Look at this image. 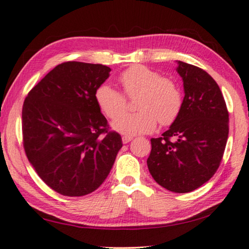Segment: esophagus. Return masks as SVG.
Segmentation results:
<instances>
[{
	"instance_id": "1",
	"label": "esophagus",
	"mask_w": 249,
	"mask_h": 249,
	"mask_svg": "<svg viewBox=\"0 0 249 249\" xmlns=\"http://www.w3.org/2000/svg\"><path fill=\"white\" fill-rule=\"evenodd\" d=\"M130 141H133V137L132 136H123L122 137V142H124V144H127Z\"/></svg>"
}]
</instances>
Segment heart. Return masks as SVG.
<instances>
[{"label":"heart","instance_id":"obj_1","mask_svg":"<svg viewBox=\"0 0 249 249\" xmlns=\"http://www.w3.org/2000/svg\"><path fill=\"white\" fill-rule=\"evenodd\" d=\"M120 83L126 94L138 93L137 112L125 113V96L108 84H101L95 91V101L107 117H118L112 128L125 135L153 132L157 126L170 125L178 117L182 107L179 87L170 79L161 78L158 72L142 65H134L121 73Z\"/></svg>","mask_w":249,"mask_h":249}]
</instances>
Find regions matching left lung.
I'll return each instance as SVG.
<instances>
[{
  "mask_svg": "<svg viewBox=\"0 0 249 249\" xmlns=\"http://www.w3.org/2000/svg\"><path fill=\"white\" fill-rule=\"evenodd\" d=\"M184 98L180 113L159 138H151L147 166L159 185L177 193L196 190L212 178L229 137V112L211 75L177 60Z\"/></svg>",
  "mask_w": 249,
  "mask_h": 249,
  "instance_id": "8db88e82",
  "label": "left lung"
}]
</instances>
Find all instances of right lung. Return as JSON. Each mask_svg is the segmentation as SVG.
<instances>
[{
  "mask_svg": "<svg viewBox=\"0 0 249 249\" xmlns=\"http://www.w3.org/2000/svg\"><path fill=\"white\" fill-rule=\"evenodd\" d=\"M111 68L68 61L58 65L25 99L24 149L44 182L66 196L96 190L123 146L95 101Z\"/></svg>",
  "mask_w": 249,
  "mask_h": 249,
  "instance_id": "right-lung-1",
  "label": "right lung"
}]
</instances>
